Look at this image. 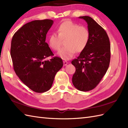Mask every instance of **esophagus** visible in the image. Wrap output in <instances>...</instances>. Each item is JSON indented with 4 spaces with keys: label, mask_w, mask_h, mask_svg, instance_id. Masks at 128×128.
<instances>
[{
    "label": "esophagus",
    "mask_w": 128,
    "mask_h": 128,
    "mask_svg": "<svg viewBox=\"0 0 128 128\" xmlns=\"http://www.w3.org/2000/svg\"><path fill=\"white\" fill-rule=\"evenodd\" d=\"M68 62L66 61H63V64H64V66H66V65L68 64Z\"/></svg>",
    "instance_id": "obj_1"
}]
</instances>
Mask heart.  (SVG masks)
Returning <instances> with one entry per match:
<instances>
[{"mask_svg":"<svg viewBox=\"0 0 128 128\" xmlns=\"http://www.w3.org/2000/svg\"><path fill=\"white\" fill-rule=\"evenodd\" d=\"M57 32H52L48 37V44L54 50H58L62 40H64V47L60 49L58 56L63 59H69L76 52L80 53L88 45L90 39V32L85 26H80L71 20H65L57 28Z\"/></svg>","mask_w":128,"mask_h":128,"instance_id":"obj_1","label":"heart"}]
</instances>
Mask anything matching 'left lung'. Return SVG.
<instances>
[{"label": "left lung", "instance_id": "8db88e82", "mask_svg": "<svg viewBox=\"0 0 128 128\" xmlns=\"http://www.w3.org/2000/svg\"><path fill=\"white\" fill-rule=\"evenodd\" d=\"M79 18L88 23L90 39L85 50L72 62L76 68L72 81L78 90L88 91L96 88L107 71L110 46L107 32L93 18L88 16Z\"/></svg>", "mask_w": 128, "mask_h": 128}]
</instances>
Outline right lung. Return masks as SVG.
I'll use <instances>...</instances> for the list:
<instances>
[{"label": "right lung", "instance_id": "1", "mask_svg": "<svg viewBox=\"0 0 128 128\" xmlns=\"http://www.w3.org/2000/svg\"><path fill=\"white\" fill-rule=\"evenodd\" d=\"M53 24L50 19L27 23L15 32L11 43L10 55L16 74L37 93L51 88L56 74L63 66L58 56L45 60L54 56L46 42V34Z\"/></svg>", "mask_w": 128, "mask_h": 128}]
</instances>
